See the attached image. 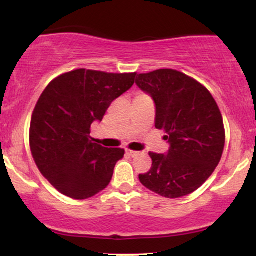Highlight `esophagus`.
<instances>
[{
  "mask_svg": "<svg viewBox=\"0 0 256 256\" xmlns=\"http://www.w3.org/2000/svg\"><path fill=\"white\" fill-rule=\"evenodd\" d=\"M126 152H128V154L130 155V156H132V158H134V156H138V155H140V152H138L130 150V149H128V150H126Z\"/></svg>",
  "mask_w": 256,
  "mask_h": 256,
  "instance_id": "obj_1",
  "label": "esophagus"
}]
</instances>
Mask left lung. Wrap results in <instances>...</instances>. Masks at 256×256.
<instances>
[{"mask_svg": "<svg viewBox=\"0 0 256 256\" xmlns=\"http://www.w3.org/2000/svg\"><path fill=\"white\" fill-rule=\"evenodd\" d=\"M136 84L155 104V128L166 134V154L149 152L152 165L140 174L146 189L167 198L198 190L212 176L225 146L222 116L202 84L174 70L137 74Z\"/></svg>", "mask_w": 256, "mask_h": 256, "instance_id": "1", "label": "left lung"}]
</instances>
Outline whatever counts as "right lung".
Listing matches in <instances>:
<instances>
[{
	"instance_id": "obj_1",
	"label": "right lung",
	"mask_w": 256,
	"mask_h": 256,
	"mask_svg": "<svg viewBox=\"0 0 256 256\" xmlns=\"http://www.w3.org/2000/svg\"><path fill=\"white\" fill-rule=\"evenodd\" d=\"M134 77L80 68L55 78L42 92L31 118V152L40 173L61 194L85 200L110 184L125 150L94 143L90 128L102 122Z\"/></svg>"
}]
</instances>
